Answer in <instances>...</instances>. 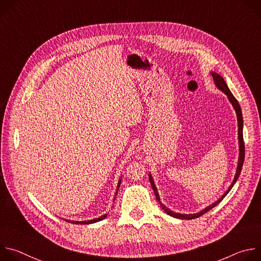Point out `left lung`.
Segmentation results:
<instances>
[{
	"label": "left lung",
	"instance_id": "1",
	"mask_svg": "<svg viewBox=\"0 0 261 261\" xmlns=\"http://www.w3.org/2000/svg\"><path fill=\"white\" fill-rule=\"evenodd\" d=\"M212 75H213L214 82L216 83V86H217L223 93H225V94L227 95L229 101L231 102L232 106H233L234 109H236V113H237V116H238V122H239V142H240V158H239V165H238V169H237V173H236L234 179H233L232 184L230 185L229 189H228L224 194H223V196H222L220 199H218L215 203H213L212 205L207 206V207L204 208L203 211H201V212H199V213H197V214H193V215L177 214V213H173V212H171L170 210L166 208V207L161 203V201H160V198H159V195H158V191H157V188H156V186H155V184H154V180H153V178H152V175L148 176V178H150V181H151V185H152V188H153V190H154V192H155L156 199H157V201L160 203L161 207H162V208L164 210V212H166L169 216H172V217L177 218V219H187V220H190V219L198 218V217L202 216L203 214L207 213L210 210H212V208H213L214 206H216L218 203H220V202L223 200V198H224V197L227 195V193L231 190V188L233 187V185H234L236 181L238 180V178H239V176H240V174H241L242 168H243L244 160H245V143H244V137H243V116H242L241 106H240L238 100H237V99L234 98V96L231 94V92H230V90L228 89V87H227L226 83L224 82V80H223V79L219 75V74H217V73H215V72L212 73Z\"/></svg>",
	"mask_w": 261,
	"mask_h": 261
}]
</instances>
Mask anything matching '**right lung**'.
<instances>
[{
  "label": "right lung",
  "instance_id": "obj_1",
  "mask_svg": "<svg viewBox=\"0 0 261 261\" xmlns=\"http://www.w3.org/2000/svg\"><path fill=\"white\" fill-rule=\"evenodd\" d=\"M120 184H121V179L119 181V185H118V190H119V187H120ZM107 217V215H104V216H101L100 218H97V219H94V220H90V221H72V223H75V224H91V223H95V222H98V221H101L103 219H105ZM70 222V221H68Z\"/></svg>",
  "mask_w": 261,
  "mask_h": 261
}]
</instances>
